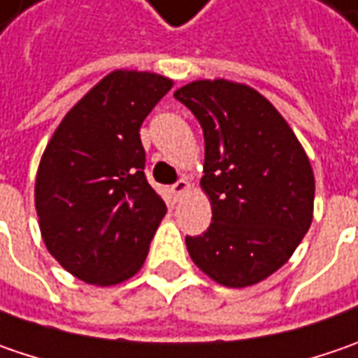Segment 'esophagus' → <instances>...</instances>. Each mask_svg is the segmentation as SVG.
I'll use <instances>...</instances> for the list:
<instances>
[{
	"label": "esophagus",
	"mask_w": 358,
	"mask_h": 358,
	"mask_svg": "<svg viewBox=\"0 0 358 358\" xmlns=\"http://www.w3.org/2000/svg\"><path fill=\"white\" fill-rule=\"evenodd\" d=\"M188 190H190V184H188V180L180 178L174 186H172V194L176 196V198H182V196L188 194Z\"/></svg>",
	"instance_id": "1"
}]
</instances>
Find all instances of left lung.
Segmentation results:
<instances>
[{"mask_svg": "<svg viewBox=\"0 0 358 358\" xmlns=\"http://www.w3.org/2000/svg\"><path fill=\"white\" fill-rule=\"evenodd\" d=\"M202 126L200 186L212 222L186 236L188 255L214 282L252 287L296 250L313 222L315 174L287 120L255 87L196 80L174 92Z\"/></svg>", "mask_w": 358, "mask_h": 358, "instance_id": "8db88e82", "label": "left lung"}]
</instances>
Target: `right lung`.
I'll list each match as a JSON object with an SVG mask.
<instances>
[{"label": "right lung", "instance_id": "1", "mask_svg": "<svg viewBox=\"0 0 358 358\" xmlns=\"http://www.w3.org/2000/svg\"><path fill=\"white\" fill-rule=\"evenodd\" d=\"M174 82L114 70L55 128L36 176V212L50 255L87 285L132 278L166 204L144 176L140 126Z\"/></svg>", "mask_w": 358, "mask_h": 358}]
</instances>
